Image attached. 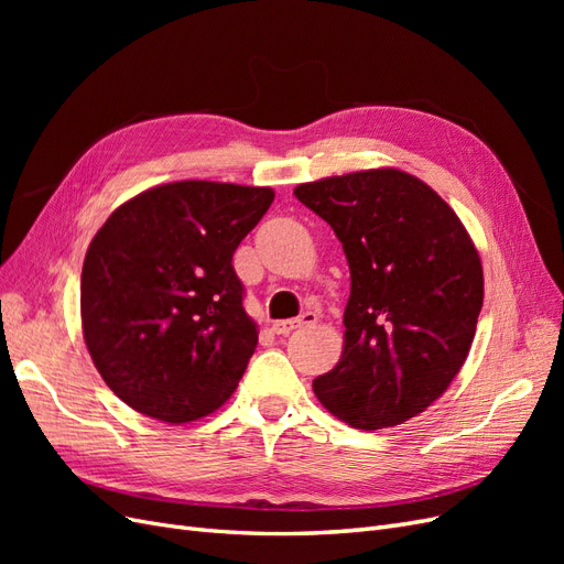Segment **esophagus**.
Returning <instances> with one entry per match:
<instances>
[{"mask_svg":"<svg viewBox=\"0 0 564 564\" xmlns=\"http://www.w3.org/2000/svg\"><path fill=\"white\" fill-rule=\"evenodd\" d=\"M315 322H317V315H315V313H303V315H299L296 319L275 322V324H272V332H275V334H292V332L303 329V327H313Z\"/></svg>","mask_w":564,"mask_h":564,"instance_id":"1","label":"esophagus"}]
</instances>
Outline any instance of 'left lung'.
<instances>
[{"label":"left lung","instance_id":"left-lung-1","mask_svg":"<svg viewBox=\"0 0 564 564\" xmlns=\"http://www.w3.org/2000/svg\"><path fill=\"white\" fill-rule=\"evenodd\" d=\"M301 204L344 245L350 299L344 355L313 381L352 429L379 431L425 412L464 367L482 311V263L431 185L369 169L296 185Z\"/></svg>","mask_w":564,"mask_h":564}]
</instances>
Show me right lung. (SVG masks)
I'll return each mask as SVG.
<instances>
[{
    "label": "right lung",
    "instance_id": "right-lung-1",
    "mask_svg": "<svg viewBox=\"0 0 564 564\" xmlns=\"http://www.w3.org/2000/svg\"><path fill=\"white\" fill-rule=\"evenodd\" d=\"M270 187L176 181L131 197L82 268V334L100 377L135 412L187 423L224 404L259 344L232 253Z\"/></svg>",
    "mask_w": 564,
    "mask_h": 564
}]
</instances>
